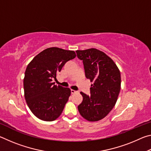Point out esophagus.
Returning <instances> with one entry per match:
<instances>
[{"mask_svg":"<svg viewBox=\"0 0 151 151\" xmlns=\"http://www.w3.org/2000/svg\"><path fill=\"white\" fill-rule=\"evenodd\" d=\"M77 93V91H75V90H71V93L72 94H75V93Z\"/></svg>","mask_w":151,"mask_h":151,"instance_id":"obj_1","label":"esophagus"}]
</instances>
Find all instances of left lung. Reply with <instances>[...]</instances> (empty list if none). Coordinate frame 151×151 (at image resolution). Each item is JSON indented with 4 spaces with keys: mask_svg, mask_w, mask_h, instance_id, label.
Wrapping results in <instances>:
<instances>
[{
    "mask_svg": "<svg viewBox=\"0 0 151 151\" xmlns=\"http://www.w3.org/2000/svg\"><path fill=\"white\" fill-rule=\"evenodd\" d=\"M83 60L86 77L93 82L91 95L83 92V102L78 106L81 115L88 121H98L113 109L121 90V73L105 53L96 48L76 50Z\"/></svg>",
    "mask_w": 151,
    "mask_h": 151,
    "instance_id": "obj_1",
    "label": "left lung"
}]
</instances>
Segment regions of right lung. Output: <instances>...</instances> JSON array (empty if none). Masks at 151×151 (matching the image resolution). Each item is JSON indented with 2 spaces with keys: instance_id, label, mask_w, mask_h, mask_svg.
I'll list each match as a JSON object with an SVG mask.
<instances>
[{
  "instance_id": "1",
  "label": "right lung",
  "mask_w": 151,
  "mask_h": 151,
  "mask_svg": "<svg viewBox=\"0 0 151 151\" xmlns=\"http://www.w3.org/2000/svg\"><path fill=\"white\" fill-rule=\"evenodd\" d=\"M75 57L73 50L51 47L40 52L28 65L23 81L24 97L37 118L52 121L62 113L70 89L55 85L52 79L67 61Z\"/></svg>"
}]
</instances>
